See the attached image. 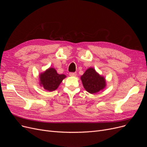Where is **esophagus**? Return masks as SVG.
Returning a JSON list of instances; mask_svg holds the SVG:
<instances>
[{"mask_svg": "<svg viewBox=\"0 0 147 147\" xmlns=\"http://www.w3.org/2000/svg\"><path fill=\"white\" fill-rule=\"evenodd\" d=\"M69 76L75 77V76H77V73H69Z\"/></svg>", "mask_w": 147, "mask_h": 147, "instance_id": "esophagus-1", "label": "esophagus"}]
</instances>
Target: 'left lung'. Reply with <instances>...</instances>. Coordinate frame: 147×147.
I'll return each instance as SVG.
<instances>
[{"mask_svg":"<svg viewBox=\"0 0 147 147\" xmlns=\"http://www.w3.org/2000/svg\"><path fill=\"white\" fill-rule=\"evenodd\" d=\"M80 79L84 88L91 94L102 90L107 86L105 78L93 67L88 68L80 77Z\"/></svg>","mask_w":147,"mask_h":147,"instance_id":"obj_1","label":"left lung"}]
</instances>
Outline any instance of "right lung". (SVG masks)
I'll return each instance as SVG.
<instances>
[{
	"instance_id": "1",
	"label": "right lung",
	"mask_w": 147,
	"mask_h": 147,
	"mask_svg": "<svg viewBox=\"0 0 147 147\" xmlns=\"http://www.w3.org/2000/svg\"><path fill=\"white\" fill-rule=\"evenodd\" d=\"M65 78V75L59 74L55 68L50 67L40 74L39 84L45 90L52 92L58 89Z\"/></svg>"
}]
</instances>
